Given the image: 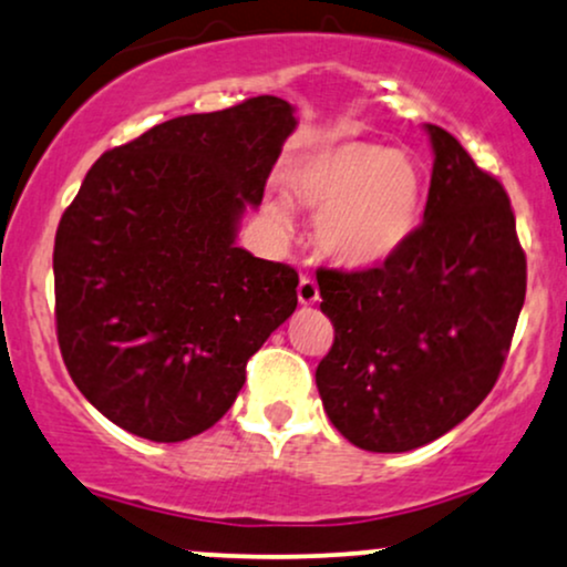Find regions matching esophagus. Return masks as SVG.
Instances as JSON below:
<instances>
[{
  "instance_id": "obj_1",
  "label": "esophagus",
  "mask_w": 567,
  "mask_h": 567,
  "mask_svg": "<svg viewBox=\"0 0 567 567\" xmlns=\"http://www.w3.org/2000/svg\"><path fill=\"white\" fill-rule=\"evenodd\" d=\"M297 299H299V305H316L318 299H321V295H318V284L312 281V278H308V276L299 278Z\"/></svg>"
}]
</instances>
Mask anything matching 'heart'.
Instances as JSON below:
<instances>
[{"mask_svg": "<svg viewBox=\"0 0 567 567\" xmlns=\"http://www.w3.org/2000/svg\"><path fill=\"white\" fill-rule=\"evenodd\" d=\"M291 193L318 212L316 244L350 270L384 265L414 236L422 215V175L403 151L339 140L308 153L289 175ZM272 223H291L281 198L265 204Z\"/></svg>", "mask_w": 567, "mask_h": 567, "instance_id": "heart-1", "label": "heart"}]
</instances>
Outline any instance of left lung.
I'll list each match as a JSON object with an SVG mask.
<instances>
[{
    "label": "left lung",
    "mask_w": 567,
    "mask_h": 567,
    "mask_svg": "<svg viewBox=\"0 0 567 567\" xmlns=\"http://www.w3.org/2000/svg\"><path fill=\"white\" fill-rule=\"evenodd\" d=\"M424 223L384 265L321 270L334 344L316 384L352 445L403 454L454 430L494 390L525 302V251L494 175L427 124Z\"/></svg>",
    "instance_id": "left-lung-1"
}]
</instances>
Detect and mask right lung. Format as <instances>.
I'll return each instance as SVG.
<instances>
[{
  "mask_svg": "<svg viewBox=\"0 0 567 567\" xmlns=\"http://www.w3.org/2000/svg\"><path fill=\"white\" fill-rule=\"evenodd\" d=\"M295 126L272 95L169 118L105 151L60 217V352L86 401L132 435L209 430L295 312L297 270L236 246Z\"/></svg>",
  "mask_w": 567,
  "mask_h": 567,
  "instance_id": "obj_1",
  "label": "right lung"
}]
</instances>
